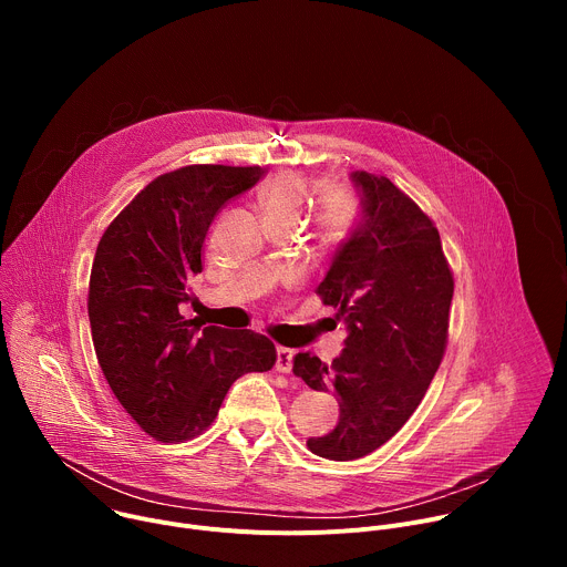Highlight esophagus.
Masks as SVG:
<instances>
[{
	"label": "esophagus",
	"mask_w": 567,
	"mask_h": 567,
	"mask_svg": "<svg viewBox=\"0 0 567 567\" xmlns=\"http://www.w3.org/2000/svg\"><path fill=\"white\" fill-rule=\"evenodd\" d=\"M291 368H293V350L280 346L276 350V370L278 372H291Z\"/></svg>",
	"instance_id": "1"
}]
</instances>
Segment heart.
<instances>
[{"label": "heart", "instance_id": "b5f03b06", "mask_svg": "<svg viewBox=\"0 0 567 567\" xmlns=\"http://www.w3.org/2000/svg\"><path fill=\"white\" fill-rule=\"evenodd\" d=\"M316 193V182L296 171H278L260 190V208L267 219H300L305 206ZM354 219V199L343 188H332L318 204V233L322 241L334 245L343 239Z\"/></svg>", "mask_w": 567, "mask_h": 567}]
</instances>
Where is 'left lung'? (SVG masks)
I'll return each instance as SVG.
<instances>
[{
    "label": "left lung",
    "mask_w": 567,
    "mask_h": 567,
    "mask_svg": "<svg viewBox=\"0 0 567 567\" xmlns=\"http://www.w3.org/2000/svg\"><path fill=\"white\" fill-rule=\"evenodd\" d=\"M361 215L318 285L348 326L343 354L293 357L313 390L339 396V424L309 437L311 453L348 462L385 444L420 406L446 350L453 274L431 217L390 179L350 175Z\"/></svg>",
    "instance_id": "8db88e82"
}]
</instances>
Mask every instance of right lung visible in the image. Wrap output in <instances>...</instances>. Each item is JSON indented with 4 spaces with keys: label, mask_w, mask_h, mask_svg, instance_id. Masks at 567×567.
Returning a JSON list of instances; mask_svg holds the SVG:
<instances>
[{
    "label": "right lung",
    "mask_w": 567,
    "mask_h": 567,
    "mask_svg": "<svg viewBox=\"0 0 567 567\" xmlns=\"http://www.w3.org/2000/svg\"><path fill=\"white\" fill-rule=\"evenodd\" d=\"M262 175L260 166L210 164L161 175L99 241L87 298L94 350L121 406L158 442L204 433L235 379L276 363L267 337L202 328L179 313L215 215Z\"/></svg>",
    "instance_id": "1"
}]
</instances>
